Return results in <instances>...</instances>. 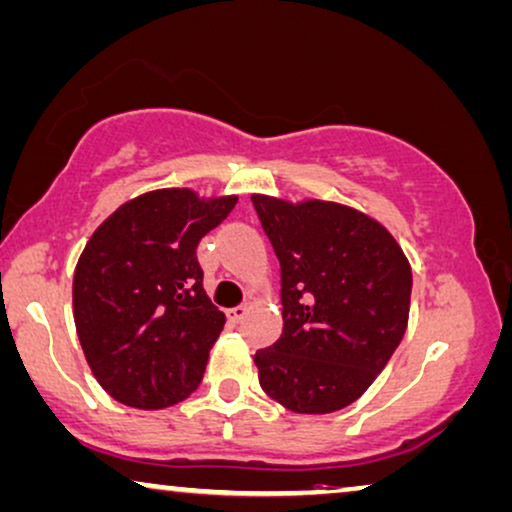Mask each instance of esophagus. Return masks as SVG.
Returning a JSON list of instances; mask_svg holds the SVG:
<instances>
[{"instance_id":"34e87169","label":"esophagus","mask_w":512,"mask_h":512,"mask_svg":"<svg viewBox=\"0 0 512 512\" xmlns=\"http://www.w3.org/2000/svg\"><path fill=\"white\" fill-rule=\"evenodd\" d=\"M246 315H248V306L246 304L234 306V308H229V311H227V318H229V322H234V325H239V322L246 318Z\"/></svg>"}]
</instances>
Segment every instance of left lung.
I'll return each mask as SVG.
<instances>
[{"label": "left lung", "mask_w": 512, "mask_h": 512, "mask_svg": "<svg viewBox=\"0 0 512 512\" xmlns=\"http://www.w3.org/2000/svg\"><path fill=\"white\" fill-rule=\"evenodd\" d=\"M250 199L280 262L283 299V334L255 352L259 385L294 413H334L369 390L401 343L410 264L397 239L357 208Z\"/></svg>", "instance_id": "1"}]
</instances>
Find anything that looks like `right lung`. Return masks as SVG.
Instances as JSON below:
<instances>
[{
    "label": "right lung",
    "mask_w": 512,
    "mask_h": 512,
    "mask_svg": "<svg viewBox=\"0 0 512 512\" xmlns=\"http://www.w3.org/2000/svg\"><path fill=\"white\" fill-rule=\"evenodd\" d=\"M239 197L164 187L129 199L95 229L74 271L78 341L99 385L132 408L197 390L225 313L204 292L197 246Z\"/></svg>",
    "instance_id": "right-lung-1"
}]
</instances>
